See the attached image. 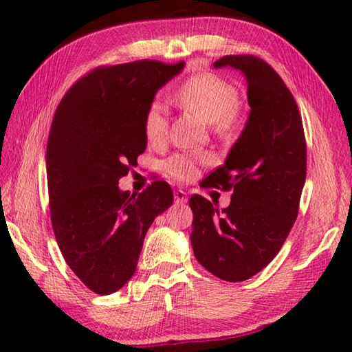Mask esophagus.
<instances>
[{
    "instance_id": "1",
    "label": "esophagus",
    "mask_w": 352,
    "mask_h": 352,
    "mask_svg": "<svg viewBox=\"0 0 352 352\" xmlns=\"http://www.w3.org/2000/svg\"><path fill=\"white\" fill-rule=\"evenodd\" d=\"M174 198H175V203L177 204H183V203H186V201H188V193H186L182 189H177L174 192Z\"/></svg>"
}]
</instances>
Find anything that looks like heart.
<instances>
[{"instance_id": "heart-1", "label": "heart", "mask_w": 352, "mask_h": 352, "mask_svg": "<svg viewBox=\"0 0 352 352\" xmlns=\"http://www.w3.org/2000/svg\"><path fill=\"white\" fill-rule=\"evenodd\" d=\"M182 107L212 124L214 133L228 134L236 122V109L241 104L237 89L214 74H199L186 80L177 91ZM168 110L159 100L149 104L144 118V131L149 145L159 146L168 136ZM212 162L208 154L178 153L164 162L163 169L178 182H189L198 175L201 166Z\"/></svg>"}]
</instances>
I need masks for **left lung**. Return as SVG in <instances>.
Masks as SVG:
<instances>
[{
  "instance_id": "1",
  "label": "left lung",
  "mask_w": 352,
  "mask_h": 352,
  "mask_svg": "<svg viewBox=\"0 0 352 352\" xmlns=\"http://www.w3.org/2000/svg\"><path fill=\"white\" fill-rule=\"evenodd\" d=\"M214 68L241 71L248 85L250 116L226 163L201 183L233 190L219 210L192 195L190 242L208 272L230 283L245 281L278 254L300 210L307 172V145L294 95L265 60L223 56Z\"/></svg>"
}]
</instances>
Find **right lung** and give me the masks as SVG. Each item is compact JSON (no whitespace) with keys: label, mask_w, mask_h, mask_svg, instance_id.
Returning a JSON list of instances; mask_svg holds the SVG:
<instances>
[{"label":"right lung","mask_w":352,"mask_h":352,"mask_svg":"<svg viewBox=\"0 0 352 352\" xmlns=\"http://www.w3.org/2000/svg\"><path fill=\"white\" fill-rule=\"evenodd\" d=\"M183 68L159 60L100 66L69 87L52 118V230L72 272L98 295L131 278L148 228L174 201L166 182L133 195L118 183L145 151L144 118L155 92Z\"/></svg>","instance_id":"1"}]
</instances>
